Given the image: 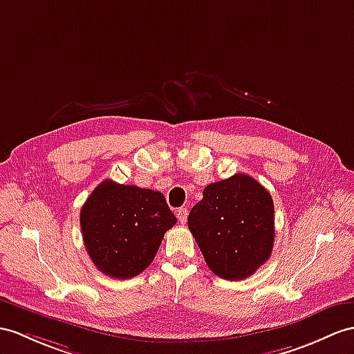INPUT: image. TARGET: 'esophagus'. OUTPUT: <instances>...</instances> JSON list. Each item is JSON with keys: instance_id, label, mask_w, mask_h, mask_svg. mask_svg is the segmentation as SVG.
I'll return each instance as SVG.
<instances>
[{"instance_id": "1", "label": "esophagus", "mask_w": 354, "mask_h": 354, "mask_svg": "<svg viewBox=\"0 0 354 354\" xmlns=\"http://www.w3.org/2000/svg\"><path fill=\"white\" fill-rule=\"evenodd\" d=\"M177 218H178L180 223L186 222V219H187V209H186V207H180V209L177 210Z\"/></svg>"}]
</instances>
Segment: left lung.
<instances>
[{"label": "left lung", "mask_w": 354, "mask_h": 354, "mask_svg": "<svg viewBox=\"0 0 354 354\" xmlns=\"http://www.w3.org/2000/svg\"><path fill=\"white\" fill-rule=\"evenodd\" d=\"M273 200L266 187L246 174H234L204 189L187 218V227L209 269L219 278L251 277L272 254Z\"/></svg>", "instance_id": "obj_1"}]
</instances>
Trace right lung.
<instances>
[{"label": "right lung", "mask_w": 354, "mask_h": 354, "mask_svg": "<svg viewBox=\"0 0 354 354\" xmlns=\"http://www.w3.org/2000/svg\"><path fill=\"white\" fill-rule=\"evenodd\" d=\"M85 249L97 269L115 279L144 272L177 218L158 191L102 182L80 214Z\"/></svg>", "instance_id": "obj_1"}]
</instances>
